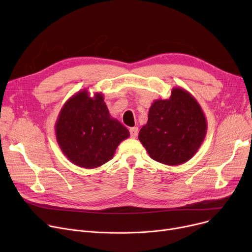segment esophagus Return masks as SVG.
<instances>
[{
    "instance_id": "esophagus-1",
    "label": "esophagus",
    "mask_w": 252,
    "mask_h": 252,
    "mask_svg": "<svg viewBox=\"0 0 252 252\" xmlns=\"http://www.w3.org/2000/svg\"><path fill=\"white\" fill-rule=\"evenodd\" d=\"M138 133H139V128L137 126H134V127H130L129 128V134H130V137L133 138V139L137 138Z\"/></svg>"
}]
</instances>
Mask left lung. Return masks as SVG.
I'll return each mask as SVG.
<instances>
[{"label": "left lung", "instance_id": "obj_1", "mask_svg": "<svg viewBox=\"0 0 252 252\" xmlns=\"http://www.w3.org/2000/svg\"><path fill=\"white\" fill-rule=\"evenodd\" d=\"M206 131V118L199 103L188 91L175 87L169 99L152 103L139 140L153 160L180 165L196 154Z\"/></svg>", "mask_w": 252, "mask_h": 252}]
</instances>
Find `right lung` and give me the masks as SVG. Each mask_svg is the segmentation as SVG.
Instances as JSON below:
<instances>
[{"mask_svg": "<svg viewBox=\"0 0 252 252\" xmlns=\"http://www.w3.org/2000/svg\"><path fill=\"white\" fill-rule=\"evenodd\" d=\"M56 140L73 164L96 168L108 162L128 129L110 116L102 93L84 89L65 102L55 125Z\"/></svg>", "mask_w": 252, "mask_h": 252, "instance_id": "add662e5", "label": "right lung"}]
</instances>
